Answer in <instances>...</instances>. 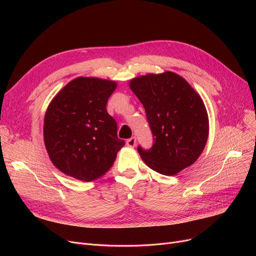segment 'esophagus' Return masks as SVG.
<instances>
[{"instance_id":"34e87169","label":"esophagus","mask_w":256,"mask_h":256,"mask_svg":"<svg viewBox=\"0 0 256 256\" xmlns=\"http://www.w3.org/2000/svg\"><path fill=\"white\" fill-rule=\"evenodd\" d=\"M126 146L130 148H134L136 146V138L135 137H132L130 139L126 140Z\"/></svg>"}]
</instances>
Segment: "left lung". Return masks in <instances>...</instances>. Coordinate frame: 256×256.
<instances>
[{"label":"left lung","mask_w":256,"mask_h":256,"mask_svg":"<svg viewBox=\"0 0 256 256\" xmlns=\"http://www.w3.org/2000/svg\"><path fill=\"white\" fill-rule=\"evenodd\" d=\"M142 103L153 146H138L146 164L164 176H174L199 158L208 137V116L201 96L178 74L166 71L130 82Z\"/></svg>","instance_id":"left-lung-1"}]
</instances>
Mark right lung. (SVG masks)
<instances>
[{"label": "right lung", "instance_id": "obj_1", "mask_svg": "<svg viewBox=\"0 0 256 256\" xmlns=\"http://www.w3.org/2000/svg\"><path fill=\"white\" fill-rule=\"evenodd\" d=\"M117 83L98 78H76L48 105L44 126L46 151L54 166L83 182L104 176L126 144L117 123L106 110Z\"/></svg>", "mask_w": 256, "mask_h": 256}]
</instances>
